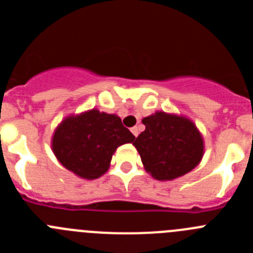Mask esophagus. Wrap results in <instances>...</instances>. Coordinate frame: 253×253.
Segmentation results:
<instances>
[{"label":"esophagus","instance_id":"esophagus-1","mask_svg":"<svg viewBox=\"0 0 253 253\" xmlns=\"http://www.w3.org/2000/svg\"><path fill=\"white\" fill-rule=\"evenodd\" d=\"M130 130H131V133H133V135H134V137H137L138 134H139V130H138V128H137V126H134V128H131Z\"/></svg>","mask_w":253,"mask_h":253}]
</instances>
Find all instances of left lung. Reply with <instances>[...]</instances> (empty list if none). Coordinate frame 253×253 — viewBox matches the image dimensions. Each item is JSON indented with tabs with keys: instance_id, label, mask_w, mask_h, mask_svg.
Wrapping results in <instances>:
<instances>
[{
	"instance_id": "1",
	"label": "left lung",
	"mask_w": 253,
	"mask_h": 253,
	"mask_svg": "<svg viewBox=\"0 0 253 253\" xmlns=\"http://www.w3.org/2000/svg\"><path fill=\"white\" fill-rule=\"evenodd\" d=\"M142 123L146 130L133 144L154 178L173 180L198 166L204 152V142L193 122L158 111L144 118Z\"/></svg>"
}]
</instances>
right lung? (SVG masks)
Listing matches in <instances>:
<instances>
[{"instance_id":"1","label":"right lung","mask_w":253,"mask_h":253,"mask_svg":"<svg viewBox=\"0 0 253 253\" xmlns=\"http://www.w3.org/2000/svg\"><path fill=\"white\" fill-rule=\"evenodd\" d=\"M134 139L119 116L91 110L63 120L53 135L51 147L67 169L93 180L107 171L115 149Z\"/></svg>"}]
</instances>
